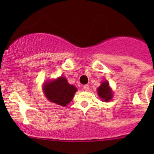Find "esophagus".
<instances>
[{
  "label": "esophagus",
  "mask_w": 154,
  "mask_h": 154,
  "mask_svg": "<svg viewBox=\"0 0 154 154\" xmlns=\"http://www.w3.org/2000/svg\"><path fill=\"white\" fill-rule=\"evenodd\" d=\"M88 89H89V86H88V85H84V86H83V90H85V91H88Z\"/></svg>",
  "instance_id": "34e87169"
}]
</instances>
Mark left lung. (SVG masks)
I'll use <instances>...</instances> for the list:
<instances>
[{
    "label": "left lung",
    "mask_w": 154,
    "mask_h": 154,
    "mask_svg": "<svg viewBox=\"0 0 154 154\" xmlns=\"http://www.w3.org/2000/svg\"><path fill=\"white\" fill-rule=\"evenodd\" d=\"M97 94L101 100L105 102L109 101L112 98V91L109 87V84L107 81H103L101 85L97 88Z\"/></svg>",
    "instance_id": "8db88e82"
}]
</instances>
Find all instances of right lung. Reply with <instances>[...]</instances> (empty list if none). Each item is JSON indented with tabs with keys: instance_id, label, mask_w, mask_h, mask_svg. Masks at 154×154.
<instances>
[{
	"instance_id": "add662e5",
	"label": "right lung",
	"mask_w": 154,
	"mask_h": 154,
	"mask_svg": "<svg viewBox=\"0 0 154 154\" xmlns=\"http://www.w3.org/2000/svg\"><path fill=\"white\" fill-rule=\"evenodd\" d=\"M45 97L51 102L66 106L72 100L77 88L68 83L66 78L60 77L51 81H46L43 86Z\"/></svg>"
}]
</instances>
